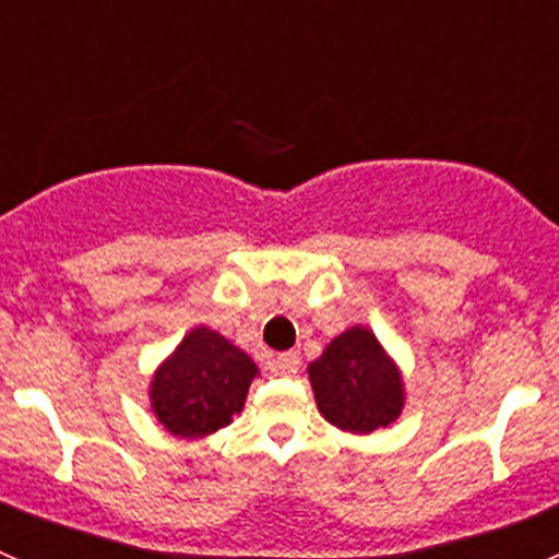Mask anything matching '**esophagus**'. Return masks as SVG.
<instances>
[{"label": "esophagus", "instance_id": "esophagus-1", "mask_svg": "<svg viewBox=\"0 0 559 559\" xmlns=\"http://www.w3.org/2000/svg\"><path fill=\"white\" fill-rule=\"evenodd\" d=\"M300 370V354L297 352H286L275 359L273 365V373L275 376H295Z\"/></svg>", "mask_w": 559, "mask_h": 559}]
</instances>
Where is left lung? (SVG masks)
I'll list each match as a JSON object with an SVG mask.
<instances>
[{
    "instance_id": "8db88e82",
    "label": "left lung",
    "mask_w": 559,
    "mask_h": 559,
    "mask_svg": "<svg viewBox=\"0 0 559 559\" xmlns=\"http://www.w3.org/2000/svg\"><path fill=\"white\" fill-rule=\"evenodd\" d=\"M308 381L319 414L352 436L386 430L405 408L403 370L365 324L332 337L308 365Z\"/></svg>"
}]
</instances>
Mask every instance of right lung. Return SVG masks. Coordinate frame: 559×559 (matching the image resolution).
<instances>
[{
  "label": "right lung",
  "mask_w": 559,
  "mask_h": 559,
  "mask_svg": "<svg viewBox=\"0 0 559 559\" xmlns=\"http://www.w3.org/2000/svg\"><path fill=\"white\" fill-rule=\"evenodd\" d=\"M257 376V362L243 348L200 324L156 365L148 384L151 411L175 438L197 441L233 425Z\"/></svg>",
  "instance_id": "1"
}]
</instances>
